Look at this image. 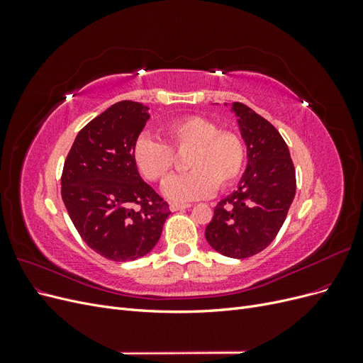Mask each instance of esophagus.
Wrapping results in <instances>:
<instances>
[{"instance_id":"1","label":"esophagus","mask_w":363,"mask_h":363,"mask_svg":"<svg viewBox=\"0 0 363 363\" xmlns=\"http://www.w3.org/2000/svg\"><path fill=\"white\" fill-rule=\"evenodd\" d=\"M191 204H179V203H172L171 204V211L172 212H179V211H186V208H189Z\"/></svg>"}]
</instances>
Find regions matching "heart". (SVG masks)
<instances>
[{"mask_svg": "<svg viewBox=\"0 0 363 363\" xmlns=\"http://www.w3.org/2000/svg\"><path fill=\"white\" fill-rule=\"evenodd\" d=\"M163 131L168 145L142 135L133 145V160L145 179L162 182L174 168V152L189 150L184 159L189 171L163 183L162 191L171 201L207 199L215 189L230 188L242 175L247 148L236 131L219 130L215 121L201 115L174 119Z\"/></svg>", "mask_w": 363, "mask_h": 363, "instance_id": "1", "label": "heart"}]
</instances>
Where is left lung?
<instances>
[{
    "label": "left lung",
    "instance_id": "left-lung-1",
    "mask_svg": "<svg viewBox=\"0 0 363 363\" xmlns=\"http://www.w3.org/2000/svg\"><path fill=\"white\" fill-rule=\"evenodd\" d=\"M233 111L247 144L248 164L238 191L216 204L204 235L221 255L245 259L276 239L294 201L296 179L277 128L242 103H233Z\"/></svg>",
    "mask_w": 363,
    "mask_h": 363
}]
</instances>
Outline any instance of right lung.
<instances>
[{"label":"right lung","instance_id":"1","mask_svg":"<svg viewBox=\"0 0 363 363\" xmlns=\"http://www.w3.org/2000/svg\"><path fill=\"white\" fill-rule=\"evenodd\" d=\"M148 107L119 101L77 135L62 171V200L84 242L113 262L144 257L160 239L169 206L140 179L133 145Z\"/></svg>","mask_w":363,"mask_h":363}]
</instances>
